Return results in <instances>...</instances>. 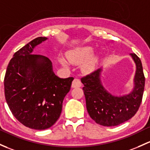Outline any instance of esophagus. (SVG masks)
Returning a JSON list of instances; mask_svg holds the SVG:
<instances>
[{
    "instance_id": "1",
    "label": "esophagus",
    "mask_w": 150,
    "mask_h": 150,
    "mask_svg": "<svg viewBox=\"0 0 150 150\" xmlns=\"http://www.w3.org/2000/svg\"><path fill=\"white\" fill-rule=\"evenodd\" d=\"M81 81H80V79L78 78H75L73 81H72V88H78L80 87L81 86Z\"/></svg>"
}]
</instances>
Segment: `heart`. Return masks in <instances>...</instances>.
<instances>
[{"instance_id": "b5f03b06", "label": "heart", "mask_w": 150, "mask_h": 150, "mask_svg": "<svg viewBox=\"0 0 150 150\" xmlns=\"http://www.w3.org/2000/svg\"><path fill=\"white\" fill-rule=\"evenodd\" d=\"M93 52V48L91 47L86 46L80 48L75 49V50H71L67 53V58L70 62L73 64H80L86 60L88 57L91 56ZM62 62L64 64H66V62L64 59H62ZM97 62V58L96 56H91L88 58L87 60L83 63L82 68L83 70L86 72H89L93 70Z\"/></svg>"}]
</instances>
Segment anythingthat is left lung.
<instances>
[{
    "mask_svg": "<svg viewBox=\"0 0 150 150\" xmlns=\"http://www.w3.org/2000/svg\"><path fill=\"white\" fill-rule=\"evenodd\" d=\"M131 56L136 63L137 70L135 87L128 95L119 97L107 92L100 83V69L81 78L87 111L91 119L100 125H119L133 117L141 105L145 78L139 57L134 53H132Z\"/></svg>",
    "mask_w": 150,
    "mask_h": 150,
    "instance_id": "8db88e82",
    "label": "left lung"
}]
</instances>
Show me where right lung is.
I'll list each match as a JSON object with an SVG mask.
<instances>
[{
    "label": "right lung",
    "instance_id": "right-lung-1",
    "mask_svg": "<svg viewBox=\"0 0 150 150\" xmlns=\"http://www.w3.org/2000/svg\"><path fill=\"white\" fill-rule=\"evenodd\" d=\"M47 39L37 37L17 51L4 78L6 100L14 117L25 127L43 130L59 118L64 97L74 78H58L49 58L32 54Z\"/></svg>",
    "mask_w": 150,
    "mask_h": 150
}]
</instances>
